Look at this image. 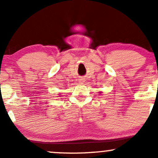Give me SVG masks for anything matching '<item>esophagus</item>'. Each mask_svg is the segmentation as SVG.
I'll list each match as a JSON object with an SVG mask.
<instances>
[{
	"mask_svg": "<svg viewBox=\"0 0 158 158\" xmlns=\"http://www.w3.org/2000/svg\"><path fill=\"white\" fill-rule=\"evenodd\" d=\"M79 81L80 82H83V81H85V79L84 78H81V79H79Z\"/></svg>",
	"mask_w": 158,
	"mask_h": 158,
	"instance_id": "obj_1",
	"label": "esophagus"
}]
</instances>
